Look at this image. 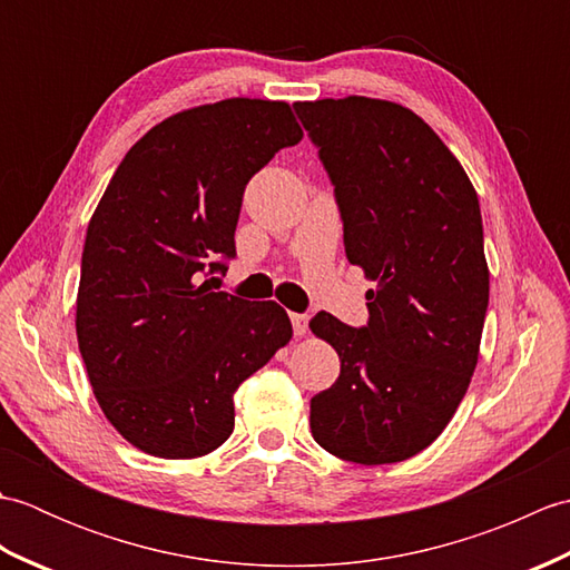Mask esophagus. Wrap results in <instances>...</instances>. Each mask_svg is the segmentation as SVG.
I'll return each mask as SVG.
<instances>
[{
  "label": "esophagus",
  "instance_id": "34e87169",
  "mask_svg": "<svg viewBox=\"0 0 570 570\" xmlns=\"http://www.w3.org/2000/svg\"><path fill=\"white\" fill-rule=\"evenodd\" d=\"M292 325H294V333L296 335H306V331H308V316H304V313H292Z\"/></svg>",
  "mask_w": 570,
  "mask_h": 570
}]
</instances>
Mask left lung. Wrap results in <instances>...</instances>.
<instances>
[{"mask_svg": "<svg viewBox=\"0 0 570 570\" xmlns=\"http://www.w3.org/2000/svg\"><path fill=\"white\" fill-rule=\"evenodd\" d=\"M294 107L335 186L347 262L377 282L365 328L325 311L308 323L341 357V377L311 399V433L350 463H399L439 439L478 365L490 301L478 193L402 105Z\"/></svg>", "mask_w": 570, "mask_h": 570, "instance_id": "obj_1", "label": "left lung"}]
</instances>
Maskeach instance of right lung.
I'll return each instance as SVG.
<instances>
[{
    "label": "right lung",
    "instance_id": "obj_1",
    "mask_svg": "<svg viewBox=\"0 0 570 570\" xmlns=\"http://www.w3.org/2000/svg\"><path fill=\"white\" fill-rule=\"evenodd\" d=\"M292 107L229 98L151 127L107 184L85 235L78 347L107 421L139 451L186 460L223 445L233 396L292 341L276 301L213 292L235 257L249 178L301 141Z\"/></svg>",
    "mask_w": 570,
    "mask_h": 570
}]
</instances>
